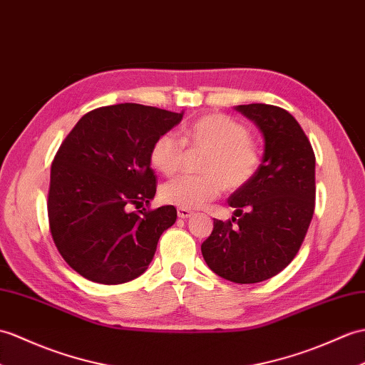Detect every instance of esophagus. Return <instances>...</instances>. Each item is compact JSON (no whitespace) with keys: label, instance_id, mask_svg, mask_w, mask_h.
<instances>
[{"label":"esophagus","instance_id":"34e87169","mask_svg":"<svg viewBox=\"0 0 365 365\" xmlns=\"http://www.w3.org/2000/svg\"><path fill=\"white\" fill-rule=\"evenodd\" d=\"M177 215H179L180 219H188V217H191L194 213H192L191 210H188V208H179V210H177Z\"/></svg>","mask_w":365,"mask_h":365}]
</instances>
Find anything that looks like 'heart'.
<instances>
[{
  "label": "heart",
  "instance_id": "b5f03b06",
  "mask_svg": "<svg viewBox=\"0 0 365 365\" xmlns=\"http://www.w3.org/2000/svg\"><path fill=\"white\" fill-rule=\"evenodd\" d=\"M205 150L200 171L203 175H183L168 182L162 199L180 208H202L215 200L222 188L236 191L249 185L259 169L261 155L250 138L247 125L224 113H208L185 127L182 141L163 133L152 143L149 160L158 173L174 175L180 171L185 148Z\"/></svg>",
  "mask_w": 365,
  "mask_h": 365
}]
</instances>
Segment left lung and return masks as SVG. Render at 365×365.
Returning a JSON list of instances; mask_svg holds the SVG:
<instances>
[{
  "instance_id": "obj_1",
  "label": "left lung",
  "mask_w": 365,
  "mask_h": 365,
  "mask_svg": "<svg viewBox=\"0 0 365 365\" xmlns=\"http://www.w3.org/2000/svg\"><path fill=\"white\" fill-rule=\"evenodd\" d=\"M264 137V154L249 185L228 205L235 216L215 219L202 255L215 274L252 284L272 278L297 255L314 215L316 155L295 118L269 104L236 106Z\"/></svg>"
}]
</instances>
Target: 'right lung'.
<instances>
[{"label":"right lung","instance_id":"right-lung-1","mask_svg":"<svg viewBox=\"0 0 365 365\" xmlns=\"http://www.w3.org/2000/svg\"><path fill=\"white\" fill-rule=\"evenodd\" d=\"M182 118L183 112L132 103L99 107L62 141L51 165L49 230L58 253L83 278L121 284L150 264L177 210H139L157 191L149 152Z\"/></svg>","mask_w":365,"mask_h":365}]
</instances>
